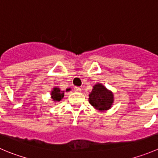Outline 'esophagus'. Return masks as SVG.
Listing matches in <instances>:
<instances>
[{
    "label": "esophagus",
    "instance_id": "obj_1",
    "mask_svg": "<svg viewBox=\"0 0 158 158\" xmlns=\"http://www.w3.org/2000/svg\"><path fill=\"white\" fill-rule=\"evenodd\" d=\"M74 90H75V92H77V93H80V92H81V89H80V87H77V86H76V87H75Z\"/></svg>",
    "mask_w": 158,
    "mask_h": 158
}]
</instances>
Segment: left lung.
I'll list each match as a JSON object with an SVG mask.
<instances>
[{
	"mask_svg": "<svg viewBox=\"0 0 158 158\" xmlns=\"http://www.w3.org/2000/svg\"><path fill=\"white\" fill-rule=\"evenodd\" d=\"M89 102L97 110H108L113 102V95L102 84H96L89 94Z\"/></svg>",
	"mask_w": 158,
	"mask_h": 158,
	"instance_id": "obj_1",
	"label": "left lung"
}]
</instances>
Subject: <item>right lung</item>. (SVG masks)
<instances>
[{
    "mask_svg": "<svg viewBox=\"0 0 158 158\" xmlns=\"http://www.w3.org/2000/svg\"><path fill=\"white\" fill-rule=\"evenodd\" d=\"M52 98L54 101H60L64 96V92H61L60 89L58 88H55L52 91Z\"/></svg>",
    "mask_w": 158,
    "mask_h": 158,
    "instance_id": "add662e5",
    "label": "right lung"
}]
</instances>
